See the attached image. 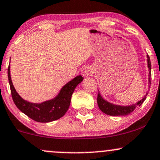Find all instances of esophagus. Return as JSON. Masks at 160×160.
<instances>
[{"label":"esophagus","mask_w":160,"mask_h":160,"mask_svg":"<svg viewBox=\"0 0 160 160\" xmlns=\"http://www.w3.org/2000/svg\"><path fill=\"white\" fill-rule=\"evenodd\" d=\"M81 74L83 78H88L92 74V70L89 67H85L82 69Z\"/></svg>","instance_id":"34e87169"}]
</instances>
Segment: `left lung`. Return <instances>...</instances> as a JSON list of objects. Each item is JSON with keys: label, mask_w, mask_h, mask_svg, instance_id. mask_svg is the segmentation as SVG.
<instances>
[{"label": "left lung", "mask_w": 160, "mask_h": 160, "mask_svg": "<svg viewBox=\"0 0 160 160\" xmlns=\"http://www.w3.org/2000/svg\"><path fill=\"white\" fill-rule=\"evenodd\" d=\"M147 62H148V88L150 86V78H151V63H150V57L148 55H147ZM148 94V91H147L146 94L142 97L141 100L136 103L130 104V105H120V104H115L111 103V102H108V101L105 100L103 97L101 95L100 92L98 90V98H97V103H98L99 109L101 110L103 113L105 114L110 115V116H126L130 114L132 112L134 111L138 106H141L144 100L146 99L147 95Z\"/></svg>", "instance_id": "1"}]
</instances>
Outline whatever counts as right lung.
I'll use <instances>...</instances> for the list:
<instances>
[{"label": "right lung", "mask_w": 160, "mask_h": 160, "mask_svg": "<svg viewBox=\"0 0 160 160\" xmlns=\"http://www.w3.org/2000/svg\"><path fill=\"white\" fill-rule=\"evenodd\" d=\"M8 80L14 103L22 113L32 120L40 122H49L58 120L65 114L71 103V95L75 88L83 80L80 75L75 77L62 87L56 97L41 103L28 102L22 98L16 90L10 75V65L8 67Z\"/></svg>", "instance_id": "right-lung-1"}]
</instances>
